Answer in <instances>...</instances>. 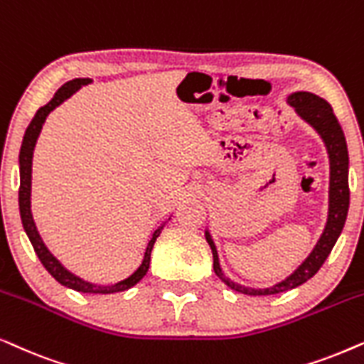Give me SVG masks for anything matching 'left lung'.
I'll return each instance as SVG.
<instances>
[{
    "mask_svg": "<svg viewBox=\"0 0 364 364\" xmlns=\"http://www.w3.org/2000/svg\"><path fill=\"white\" fill-rule=\"evenodd\" d=\"M287 103L293 106L299 118L311 126L314 132L319 134V138L324 143V148H326L329 159L328 218L321 236H319L311 253L306 256V259L291 274L268 288L245 287V284H240L231 278H228L221 269L220 258H218V251L215 241H213L210 235V230L205 231L206 241L213 253V269H215L218 278L226 287L235 289V291L250 294V296H266V294L284 293L311 279L318 273L319 268H321L324 261H326L329 253H331L334 243L340 238L348 216V208H350V186H348L350 158H348L345 133H343L341 126L333 113V108L326 100L319 98L318 95L309 93V91H294V93L287 96Z\"/></svg>",
    "mask_w": 364,
    "mask_h": 364,
    "instance_id": "1",
    "label": "left lung"
}]
</instances>
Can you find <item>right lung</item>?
Returning a JSON list of instances; mask_svg holds the SVG:
<instances>
[{
	"mask_svg": "<svg viewBox=\"0 0 364 364\" xmlns=\"http://www.w3.org/2000/svg\"><path fill=\"white\" fill-rule=\"evenodd\" d=\"M90 83H93L91 77H75V80L68 81V83L63 85L61 88L56 91L50 103L41 106V108L36 111L35 118H33L30 126L26 128V133H24L23 136L21 149H19V215H21L23 228L24 231H26L28 238L31 241L33 248H35V253L38 255V258H40L43 266L48 269V273H50L58 283L80 293L109 294V293H118V291H124V289L133 288L134 284L139 283V281L144 278V274L148 273L149 261H151V251H153L154 241H156L159 235H161L164 225L171 220V216H169L166 221H163L161 225L154 230L151 240H149V243L146 246V251H144L141 264L138 266V269L134 271L133 274H129L128 278L118 281V283L98 284V283H91V281H86L83 278H80V276H76L75 273H71L70 269H66L65 266L60 263V259H56V256H53L51 251L46 248L45 241H43L40 232H38V228L31 215L33 153H35V146H36L38 138H40L43 124H45L48 114H50L53 109L58 108L63 101L71 98L77 90L83 88V86Z\"/></svg>",
	"mask_w": 364,
	"mask_h": 364,
	"instance_id": "add662e5",
	"label": "right lung"
}]
</instances>
